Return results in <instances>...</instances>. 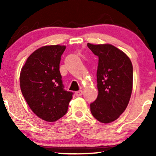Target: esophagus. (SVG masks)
<instances>
[{
    "label": "esophagus",
    "instance_id": "1",
    "mask_svg": "<svg viewBox=\"0 0 156 156\" xmlns=\"http://www.w3.org/2000/svg\"><path fill=\"white\" fill-rule=\"evenodd\" d=\"M75 94H76V97H80V96H81L82 94H83V91H82V90L77 91V92H76V93H75Z\"/></svg>",
    "mask_w": 156,
    "mask_h": 156
}]
</instances>
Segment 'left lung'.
<instances>
[{
	"mask_svg": "<svg viewBox=\"0 0 156 156\" xmlns=\"http://www.w3.org/2000/svg\"><path fill=\"white\" fill-rule=\"evenodd\" d=\"M99 58L97 81L98 95L90 104L97 120L110 123L128 106L133 89V65L123 51L111 44H87Z\"/></svg>",
	"mask_w": 156,
	"mask_h": 156,
	"instance_id": "obj_1",
	"label": "left lung"
}]
</instances>
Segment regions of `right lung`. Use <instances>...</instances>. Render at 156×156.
<instances>
[{"label":"right lung","instance_id":"obj_1","mask_svg":"<svg viewBox=\"0 0 156 156\" xmlns=\"http://www.w3.org/2000/svg\"><path fill=\"white\" fill-rule=\"evenodd\" d=\"M65 45H45L27 58L20 75V89L28 106L37 117L55 122L65 115L73 92L65 91L59 71Z\"/></svg>","mask_w":156,"mask_h":156}]
</instances>
